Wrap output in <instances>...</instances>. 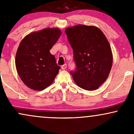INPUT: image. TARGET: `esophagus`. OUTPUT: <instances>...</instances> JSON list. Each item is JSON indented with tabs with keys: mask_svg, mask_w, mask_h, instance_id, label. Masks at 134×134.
I'll return each instance as SVG.
<instances>
[{
	"mask_svg": "<svg viewBox=\"0 0 134 134\" xmlns=\"http://www.w3.org/2000/svg\"><path fill=\"white\" fill-rule=\"evenodd\" d=\"M61 68H62V70H65V69H67V64H65L64 65L61 66Z\"/></svg>",
	"mask_w": 134,
	"mask_h": 134,
	"instance_id": "1",
	"label": "esophagus"
}]
</instances>
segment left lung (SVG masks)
Segmentation results:
<instances>
[{"label":"left lung","mask_w":134,"mask_h":134,"mask_svg":"<svg viewBox=\"0 0 134 134\" xmlns=\"http://www.w3.org/2000/svg\"><path fill=\"white\" fill-rule=\"evenodd\" d=\"M65 32L76 64V70L70 72L74 81L85 90H97L107 80L113 64L107 38L94 26L78 24L67 27Z\"/></svg>","instance_id":"8db88e82"}]
</instances>
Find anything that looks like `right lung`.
Returning a JSON list of instances; mask_svg holds the SVG:
<instances>
[{
    "mask_svg": "<svg viewBox=\"0 0 134 134\" xmlns=\"http://www.w3.org/2000/svg\"><path fill=\"white\" fill-rule=\"evenodd\" d=\"M61 35L59 28H44L26 36L16 55V67L26 86L35 91L47 88L54 81L60 66L50 50Z\"/></svg>",
    "mask_w": 134,
    "mask_h": 134,
    "instance_id": "right-lung-1",
    "label": "right lung"
}]
</instances>
